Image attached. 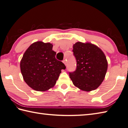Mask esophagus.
<instances>
[{
	"label": "esophagus",
	"mask_w": 128,
	"mask_h": 128,
	"mask_svg": "<svg viewBox=\"0 0 128 128\" xmlns=\"http://www.w3.org/2000/svg\"><path fill=\"white\" fill-rule=\"evenodd\" d=\"M62 62H63V63L66 65V59H64L63 61H62Z\"/></svg>",
	"instance_id": "1"
}]
</instances>
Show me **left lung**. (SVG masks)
I'll list each match as a JSON object with an SVG mask.
<instances>
[{"instance_id": "obj_1", "label": "left lung", "mask_w": 128, "mask_h": 128, "mask_svg": "<svg viewBox=\"0 0 128 128\" xmlns=\"http://www.w3.org/2000/svg\"><path fill=\"white\" fill-rule=\"evenodd\" d=\"M72 48L76 69L70 72V78L74 86L82 90H96L103 82L108 69V61L104 52L89 42H76Z\"/></svg>"}]
</instances>
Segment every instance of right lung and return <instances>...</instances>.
I'll list each match as a JSON object with an SVG mask.
<instances>
[{"mask_svg": "<svg viewBox=\"0 0 128 128\" xmlns=\"http://www.w3.org/2000/svg\"><path fill=\"white\" fill-rule=\"evenodd\" d=\"M52 44L34 42L25 52L20 66L25 82L34 90L44 92L54 87L66 66L56 58Z\"/></svg>", "mask_w": 128, "mask_h": 128, "instance_id": "obj_1", "label": "right lung"}]
</instances>
